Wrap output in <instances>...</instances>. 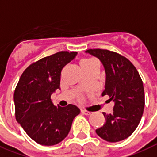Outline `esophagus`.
<instances>
[{"label":"esophagus","instance_id":"1","mask_svg":"<svg viewBox=\"0 0 157 157\" xmlns=\"http://www.w3.org/2000/svg\"><path fill=\"white\" fill-rule=\"evenodd\" d=\"M81 113H82V114H83V115H91V112H90V111H87V110H81Z\"/></svg>","mask_w":157,"mask_h":157}]
</instances>
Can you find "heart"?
<instances>
[{
    "instance_id": "b5f03b06",
    "label": "heart",
    "mask_w": 157,
    "mask_h": 157,
    "mask_svg": "<svg viewBox=\"0 0 157 157\" xmlns=\"http://www.w3.org/2000/svg\"><path fill=\"white\" fill-rule=\"evenodd\" d=\"M92 62H93V60L91 59H82L81 61H80V66H85V65H88L89 64H91Z\"/></svg>"
}]
</instances>
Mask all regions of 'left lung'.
<instances>
[{
  "mask_svg": "<svg viewBox=\"0 0 157 157\" xmlns=\"http://www.w3.org/2000/svg\"><path fill=\"white\" fill-rule=\"evenodd\" d=\"M100 59L105 72V90L115 105L112 114L103 112L105 123L96 129L104 140L116 143L128 138L134 132L143 116L145 96L144 87L134 65L127 58L108 50L86 51Z\"/></svg>",
  "mask_w": 157,
  "mask_h": 157,
  "instance_id": "1",
  "label": "left lung"
}]
</instances>
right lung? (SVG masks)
I'll use <instances>...</instances> for the list:
<instances>
[{"instance_id":"add662e5","label":"right lung","mask_w":157,"mask_h":157,"mask_svg":"<svg viewBox=\"0 0 157 157\" xmlns=\"http://www.w3.org/2000/svg\"><path fill=\"white\" fill-rule=\"evenodd\" d=\"M76 52H59L33 63L22 74L14 93L15 118L38 144L52 146L64 140L80 110L70 104L56 106L51 96L59 89L61 70Z\"/></svg>"}]
</instances>
